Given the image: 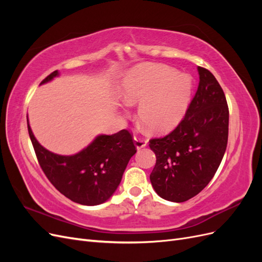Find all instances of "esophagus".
<instances>
[{
  "instance_id": "1",
  "label": "esophagus",
  "mask_w": 262,
  "mask_h": 262,
  "mask_svg": "<svg viewBox=\"0 0 262 262\" xmlns=\"http://www.w3.org/2000/svg\"><path fill=\"white\" fill-rule=\"evenodd\" d=\"M146 144H147L146 140L141 139V138H139V137H134V145H136L137 149H141V148L145 147Z\"/></svg>"
}]
</instances>
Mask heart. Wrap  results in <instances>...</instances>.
Segmentation results:
<instances>
[{"instance_id": "heart-1", "label": "heart", "mask_w": 262, "mask_h": 262, "mask_svg": "<svg viewBox=\"0 0 262 262\" xmlns=\"http://www.w3.org/2000/svg\"><path fill=\"white\" fill-rule=\"evenodd\" d=\"M192 92V81L165 66L140 64L132 68L120 85V98L128 106L138 105V118L152 132L173 128L185 115Z\"/></svg>"}]
</instances>
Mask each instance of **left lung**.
Instances as JSON below:
<instances>
[{"mask_svg":"<svg viewBox=\"0 0 262 262\" xmlns=\"http://www.w3.org/2000/svg\"><path fill=\"white\" fill-rule=\"evenodd\" d=\"M199 86L185 118L169 134L152 139L156 155L149 179L156 193L185 202L207 187L224 156L228 139V106L216 78L198 67Z\"/></svg>","mask_w":262,"mask_h":262,"instance_id":"1","label":"left lung"}]
</instances>
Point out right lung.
<instances>
[{
	"label": "right lung",
	"instance_id": "obj_1",
	"mask_svg": "<svg viewBox=\"0 0 262 262\" xmlns=\"http://www.w3.org/2000/svg\"><path fill=\"white\" fill-rule=\"evenodd\" d=\"M59 75L54 71L40 84ZM28 133L39 165L55 189L73 202L83 205L104 203L117 190L130 158L137 153L128 130L100 134L74 155L54 154L35 138L27 119Z\"/></svg>",
	"mask_w": 262,
	"mask_h": 262
}]
</instances>
